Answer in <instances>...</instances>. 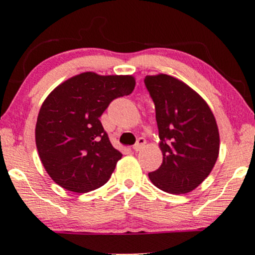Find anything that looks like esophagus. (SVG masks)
<instances>
[{"label": "esophagus", "instance_id": "34e87169", "mask_svg": "<svg viewBox=\"0 0 255 255\" xmlns=\"http://www.w3.org/2000/svg\"><path fill=\"white\" fill-rule=\"evenodd\" d=\"M145 144H146V140H145V138H142V137L138 138V139H137V141H135V144L133 145V149H134L135 152L140 151V149L142 148V146H144Z\"/></svg>", "mask_w": 255, "mask_h": 255}]
</instances>
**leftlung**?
Masks as SVG:
<instances>
[{"label":"left lung","mask_w":255,"mask_h":255,"mask_svg":"<svg viewBox=\"0 0 255 255\" xmlns=\"http://www.w3.org/2000/svg\"><path fill=\"white\" fill-rule=\"evenodd\" d=\"M155 106L161 166L148 173L156 188L186 194L207 179L217 161L219 132L214 114L198 94L170 75L144 80Z\"/></svg>","instance_id":"obj_1"}]
</instances>
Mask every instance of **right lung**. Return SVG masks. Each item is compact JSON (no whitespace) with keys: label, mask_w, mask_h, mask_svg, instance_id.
Here are the masks:
<instances>
[{"label":"right lung","mask_w":255,"mask_h":255,"mask_svg":"<svg viewBox=\"0 0 255 255\" xmlns=\"http://www.w3.org/2000/svg\"><path fill=\"white\" fill-rule=\"evenodd\" d=\"M134 86L131 75L86 72L46 97L37 118L36 145L55 183L88 193L109 181L122 153L111 145L100 117L115 99L130 95Z\"/></svg>","instance_id":"1"}]
</instances>
